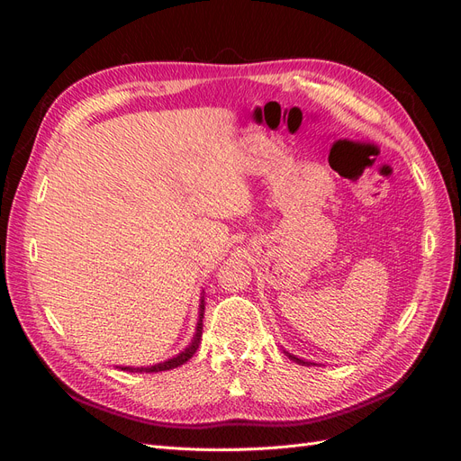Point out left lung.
Instances as JSON below:
<instances>
[{"instance_id":"left-lung-1","label":"left lung","mask_w":461,"mask_h":461,"mask_svg":"<svg viewBox=\"0 0 461 461\" xmlns=\"http://www.w3.org/2000/svg\"><path fill=\"white\" fill-rule=\"evenodd\" d=\"M286 354H288V352H286ZM288 357H290V359H294V361H296V364H302V366L305 364V366H310V361H305V359H300V357H296V356H292V354H288Z\"/></svg>"}]
</instances>
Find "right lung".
I'll return each instance as SVG.
<instances>
[{
	"mask_svg": "<svg viewBox=\"0 0 461 461\" xmlns=\"http://www.w3.org/2000/svg\"><path fill=\"white\" fill-rule=\"evenodd\" d=\"M203 310H205V305H203V296H202V300H200V315H198L196 334H194L192 342L185 348L183 352L176 354V356L171 357V359L163 361V364H156V366H149V367H124V366H122L121 369H122V371H131V373H159V371H169V369H175V367H178V366L186 364V361H188L194 354H196L198 346H200V340H202V329H203L202 319H203Z\"/></svg>",
	"mask_w": 461,
	"mask_h": 461,
	"instance_id": "1",
	"label": "right lung"
}]
</instances>
